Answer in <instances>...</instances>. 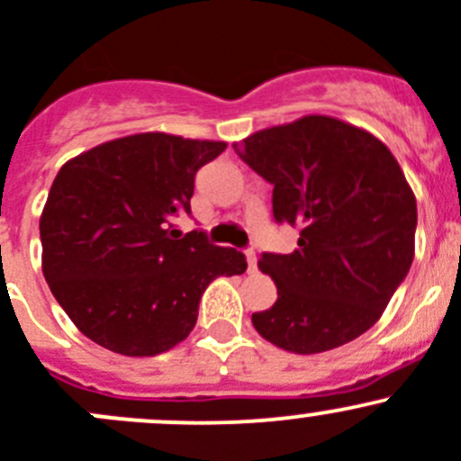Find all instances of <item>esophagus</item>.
Returning a JSON list of instances; mask_svg holds the SVG:
<instances>
[{
	"instance_id": "1",
	"label": "esophagus",
	"mask_w": 461,
	"mask_h": 461,
	"mask_svg": "<svg viewBox=\"0 0 461 461\" xmlns=\"http://www.w3.org/2000/svg\"><path fill=\"white\" fill-rule=\"evenodd\" d=\"M246 264H249V273L258 271V258H255V250L253 249L246 250Z\"/></svg>"
}]
</instances>
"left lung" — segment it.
Returning a JSON list of instances; mask_svg holds the SVG:
<instances>
[{
	"instance_id": "8db88e82",
	"label": "left lung",
	"mask_w": 461,
	"mask_h": 461,
	"mask_svg": "<svg viewBox=\"0 0 461 461\" xmlns=\"http://www.w3.org/2000/svg\"><path fill=\"white\" fill-rule=\"evenodd\" d=\"M273 185V220L298 226V249L262 253L277 300L253 313L262 339L318 354L381 318L414 258L417 199L390 149L331 116H303L235 143Z\"/></svg>"
}]
</instances>
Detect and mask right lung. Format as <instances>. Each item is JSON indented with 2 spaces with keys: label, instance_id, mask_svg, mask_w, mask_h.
I'll return each mask as SVG.
<instances>
[{
  "label": "right lung",
  "instance_id": "add662e5",
  "mask_svg": "<svg viewBox=\"0 0 461 461\" xmlns=\"http://www.w3.org/2000/svg\"><path fill=\"white\" fill-rule=\"evenodd\" d=\"M226 149L163 131L113 139L58 172L40 217L42 271L86 339L122 357H157L193 331L199 300L246 258L203 230L181 235L194 175Z\"/></svg>",
  "mask_w": 461,
  "mask_h": 461
}]
</instances>
